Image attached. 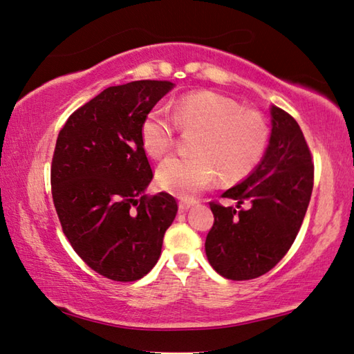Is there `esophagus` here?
Wrapping results in <instances>:
<instances>
[{"label":"esophagus","instance_id":"34e87169","mask_svg":"<svg viewBox=\"0 0 354 354\" xmlns=\"http://www.w3.org/2000/svg\"><path fill=\"white\" fill-rule=\"evenodd\" d=\"M194 204H195L194 199H181V201H179V210L185 212L187 209H190Z\"/></svg>","mask_w":354,"mask_h":354}]
</instances>
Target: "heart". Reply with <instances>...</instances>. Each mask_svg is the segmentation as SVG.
I'll use <instances>...</instances> for the list:
<instances>
[{
  "label": "heart",
  "instance_id": "1",
  "mask_svg": "<svg viewBox=\"0 0 354 354\" xmlns=\"http://www.w3.org/2000/svg\"><path fill=\"white\" fill-rule=\"evenodd\" d=\"M178 130L196 134L189 156L165 159L156 179L160 189L194 198L220 175L223 183H239L261 162L269 144V127L261 113L244 110L239 102L214 91H195L175 100L170 114L151 110L140 124V142L153 158H162L175 145Z\"/></svg>",
  "mask_w": 354,
  "mask_h": 354
}]
</instances>
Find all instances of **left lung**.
<instances>
[{
	"label": "left lung",
	"instance_id": "8db88e82",
	"mask_svg": "<svg viewBox=\"0 0 354 354\" xmlns=\"http://www.w3.org/2000/svg\"><path fill=\"white\" fill-rule=\"evenodd\" d=\"M272 133L266 155L252 175L223 198L236 207L210 201L214 226L205 255L215 271L230 280H250L277 265L297 236L310 204L314 164L304 133L291 114L271 108ZM249 202L243 209L241 204Z\"/></svg>",
	"mask_w": 354,
	"mask_h": 354
}]
</instances>
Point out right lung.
<instances>
[{"label":"right lung","mask_w":354,"mask_h":354,"mask_svg":"<svg viewBox=\"0 0 354 354\" xmlns=\"http://www.w3.org/2000/svg\"><path fill=\"white\" fill-rule=\"evenodd\" d=\"M171 88L169 80L106 88L57 138L50 190L63 234L93 271L114 281L151 271L176 216L170 194H144L153 170L140 142L144 118Z\"/></svg>","instance_id":"add662e5"}]
</instances>
